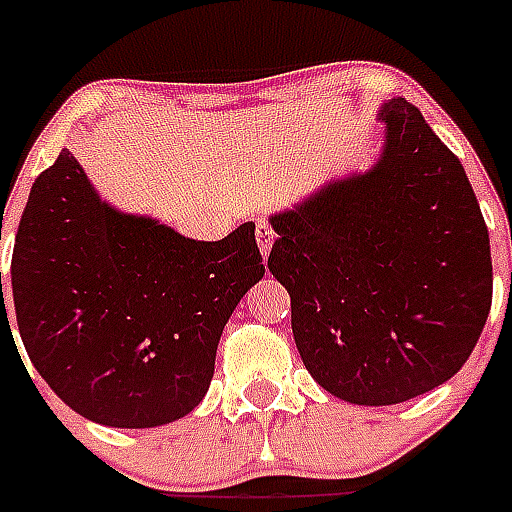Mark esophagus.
I'll list each match as a JSON object with an SVG mask.
<instances>
[{"instance_id":"1","label":"esophagus","mask_w":512,"mask_h":512,"mask_svg":"<svg viewBox=\"0 0 512 512\" xmlns=\"http://www.w3.org/2000/svg\"><path fill=\"white\" fill-rule=\"evenodd\" d=\"M255 236H257V247H260V252H263V255H268L273 247V239H276V233H273V225L268 223L265 217H260V220H257Z\"/></svg>"}]
</instances>
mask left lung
I'll use <instances>...</instances> for the list:
<instances>
[{"instance_id":"8db88e82","label":"left lung","mask_w":512,"mask_h":512,"mask_svg":"<svg viewBox=\"0 0 512 512\" xmlns=\"http://www.w3.org/2000/svg\"><path fill=\"white\" fill-rule=\"evenodd\" d=\"M377 119L385 143L369 170L268 217V271L292 297L305 369L358 406L452 380L492 308L489 231L460 159L404 98Z\"/></svg>"}]
</instances>
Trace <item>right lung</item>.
<instances>
[{"instance_id": "obj_1", "label": "right lung", "mask_w": 512, "mask_h": 512, "mask_svg": "<svg viewBox=\"0 0 512 512\" xmlns=\"http://www.w3.org/2000/svg\"><path fill=\"white\" fill-rule=\"evenodd\" d=\"M263 273L255 223L185 239L100 199L63 148L31 185L10 279L23 348L60 401L108 428H156L199 406L225 324ZM0 297L10 329L2 273Z\"/></svg>"}]
</instances>
